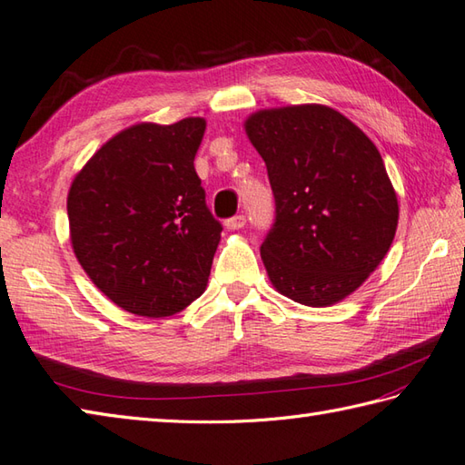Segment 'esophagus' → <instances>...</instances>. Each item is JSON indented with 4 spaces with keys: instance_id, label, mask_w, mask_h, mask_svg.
<instances>
[{
    "instance_id": "obj_1",
    "label": "esophagus",
    "mask_w": 465,
    "mask_h": 465,
    "mask_svg": "<svg viewBox=\"0 0 465 465\" xmlns=\"http://www.w3.org/2000/svg\"><path fill=\"white\" fill-rule=\"evenodd\" d=\"M243 225H245V215H233V217H230V220L225 222V227H227V230H232V232L242 230Z\"/></svg>"
}]
</instances>
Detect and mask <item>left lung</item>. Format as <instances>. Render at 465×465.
<instances>
[{"label":"left lung","mask_w":465,"mask_h":465,"mask_svg":"<svg viewBox=\"0 0 465 465\" xmlns=\"http://www.w3.org/2000/svg\"><path fill=\"white\" fill-rule=\"evenodd\" d=\"M243 129L276 199L260 248L272 286L304 306L341 302L383 262L399 223L375 143L324 104L263 108Z\"/></svg>","instance_id":"1"}]
</instances>
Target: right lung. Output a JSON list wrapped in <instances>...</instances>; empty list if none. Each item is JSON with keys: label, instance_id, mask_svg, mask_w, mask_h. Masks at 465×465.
<instances>
[{"label": "right lung", "instance_id": "right-lung-1", "mask_svg": "<svg viewBox=\"0 0 465 465\" xmlns=\"http://www.w3.org/2000/svg\"><path fill=\"white\" fill-rule=\"evenodd\" d=\"M205 124L202 116L133 124L72 179V250L93 284L126 312L173 316L205 292L222 240L193 165Z\"/></svg>", "mask_w": 465, "mask_h": 465}]
</instances>
